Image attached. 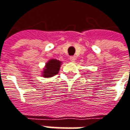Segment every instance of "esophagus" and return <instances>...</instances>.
Masks as SVG:
<instances>
[{
	"label": "esophagus",
	"mask_w": 130,
	"mask_h": 130,
	"mask_svg": "<svg viewBox=\"0 0 130 130\" xmlns=\"http://www.w3.org/2000/svg\"><path fill=\"white\" fill-rule=\"evenodd\" d=\"M70 61L75 62V60H76V57L75 56H70Z\"/></svg>",
	"instance_id": "obj_1"
}]
</instances>
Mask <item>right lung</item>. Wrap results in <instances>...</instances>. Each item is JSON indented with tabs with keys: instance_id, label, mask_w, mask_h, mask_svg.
<instances>
[{
	"instance_id": "right-lung-1",
	"label": "right lung",
	"mask_w": 130,
	"mask_h": 130,
	"mask_svg": "<svg viewBox=\"0 0 130 130\" xmlns=\"http://www.w3.org/2000/svg\"><path fill=\"white\" fill-rule=\"evenodd\" d=\"M60 64L61 62L55 59L49 60L45 65V68L44 69L43 76L45 77H51L57 75L60 68Z\"/></svg>"
}]
</instances>
